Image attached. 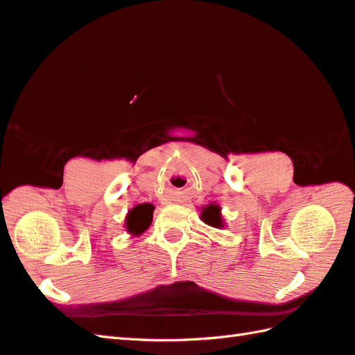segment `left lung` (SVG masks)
Listing matches in <instances>:
<instances>
[{"instance_id": "1", "label": "left lung", "mask_w": 355, "mask_h": 355, "mask_svg": "<svg viewBox=\"0 0 355 355\" xmlns=\"http://www.w3.org/2000/svg\"><path fill=\"white\" fill-rule=\"evenodd\" d=\"M220 206L218 205H209L203 207V211H201V220L205 221L206 225H209L212 227H223V218H221V212H220Z\"/></svg>"}]
</instances>
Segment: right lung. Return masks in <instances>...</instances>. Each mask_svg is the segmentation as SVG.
<instances>
[{
    "label": "right lung",
    "mask_w": 355,
    "mask_h": 355,
    "mask_svg": "<svg viewBox=\"0 0 355 355\" xmlns=\"http://www.w3.org/2000/svg\"><path fill=\"white\" fill-rule=\"evenodd\" d=\"M152 214H154V205L144 203L135 206L134 209L129 211L126 221H124L126 231L132 235H141L152 223Z\"/></svg>",
    "instance_id": "right-lung-1"
}]
</instances>
